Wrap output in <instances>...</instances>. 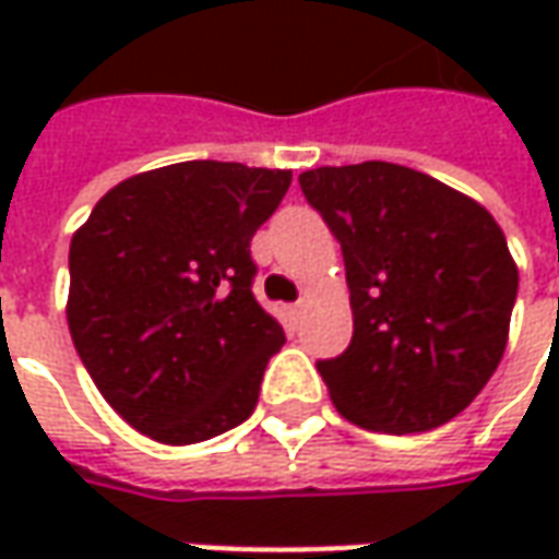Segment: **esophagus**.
I'll use <instances>...</instances> for the list:
<instances>
[{
  "label": "esophagus",
  "instance_id": "34e87169",
  "mask_svg": "<svg viewBox=\"0 0 559 559\" xmlns=\"http://www.w3.org/2000/svg\"><path fill=\"white\" fill-rule=\"evenodd\" d=\"M305 308H308V305H305V301H298V305H292L289 313L292 317H301V313H305Z\"/></svg>",
  "mask_w": 559,
  "mask_h": 559
}]
</instances>
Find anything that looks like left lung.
Here are the masks:
<instances>
[{"instance_id":"8db88e82","label":"left lung","mask_w":559,"mask_h":559,"mask_svg":"<svg viewBox=\"0 0 559 559\" xmlns=\"http://www.w3.org/2000/svg\"><path fill=\"white\" fill-rule=\"evenodd\" d=\"M345 258L355 335L320 360L338 414L373 432H429L498 370L520 273L483 204L389 162L298 177Z\"/></svg>"}]
</instances>
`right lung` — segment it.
Returning a JSON list of instances; mask_svg holds the SVG:
<instances>
[{"label":"right lung","instance_id":"1","mask_svg":"<svg viewBox=\"0 0 559 559\" xmlns=\"http://www.w3.org/2000/svg\"><path fill=\"white\" fill-rule=\"evenodd\" d=\"M292 170L183 162L108 189L71 239L68 330L102 397L162 444L251 417L283 326L251 295V236Z\"/></svg>","mask_w":559,"mask_h":559}]
</instances>
